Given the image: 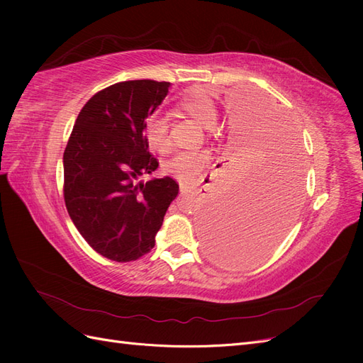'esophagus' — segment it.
I'll return each mask as SVG.
<instances>
[{"label":"esophagus","instance_id":"obj_1","mask_svg":"<svg viewBox=\"0 0 363 363\" xmlns=\"http://www.w3.org/2000/svg\"><path fill=\"white\" fill-rule=\"evenodd\" d=\"M180 191H182V194L183 192H191V191H195L196 194H203L204 186H201V188H194V186H191L188 183H180Z\"/></svg>","mask_w":363,"mask_h":363}]
</instances>
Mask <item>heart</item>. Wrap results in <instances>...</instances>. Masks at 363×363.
Wrapping results in <instances>:
<instances>
[{"instance_id": "obj_1", "label": "heart", "mask_w": 363, "mask_h": 363, "mask_svg": "<svg viewBox=\"0 0 363 363\" xmlns=\"http://www.w3.org/2000/svg\"><path fill=\"white\" fill-rule=\"evenodd\" d=\"M186 113L199 119L206 127H212L218 121V108L211 96L204 92H194L180 103ZM169 116L163 112L152 113L144 125V135L150 148L159 152L169 151L172 140L169 135ZM211 160V155L206 150L179 151L164 162V169L180 180L191 182Z\"/></svg>"}]
</instances>
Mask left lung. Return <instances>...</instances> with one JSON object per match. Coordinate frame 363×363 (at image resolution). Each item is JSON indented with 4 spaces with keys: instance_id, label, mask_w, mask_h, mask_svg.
I'll use <instances>...</instances> for the list:
<instances>
[{
    "instance_id": "1",
    "label": "left lung",
    "mask_w": 363,
    "mask_h": 363,
    "mask_svg": "<svg viewBox=\"0 0 363 363\" xmlns=\"http://www.w3.org/2000/svg\"><path fill=\"white\" fill-rule=\"evenodd\" d=\"M256 115L250 128L255 150L201 218L208 255L224 265L245 267L265 257L300 207L304 163L292 119L272 104L259 106Z\"/></svg>"
}]
</instances>
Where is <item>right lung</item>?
I'll return each mask as SVG.
<instances>
[{
	"label": "right lung",
	"mask_w": 363,
	"mask_h": 363,
	"mask_svg": "<svg viewBox=\"0 0 363 363\" xmlns=\"http://www.w3.org/2000/svg\"><path fill=\"white\" fill-rule=\"evenodd\" d=\"M169 86L130 80L96 92L77 116L63 152V196L72 223L96 252L115 262L151 251L179 194L171 177L139 182L159 167L144 125Z\"/></svg>",
	"instance_id": "obj_1"
}]
</instances>
